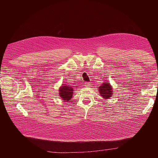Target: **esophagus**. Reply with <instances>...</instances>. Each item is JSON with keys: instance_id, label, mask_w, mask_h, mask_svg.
I'll return each instance as SVG.
<instances>
[{"instance_id": "34e87169", "label": "esophagus", "mask_w": 158, "mask_h": 158, "mask_svg": "<svg viewBox=\"0 0 158 158\" xmlns=\"http://www.w3.org/2000/svg\"><path fill=\"white\" fill-rule=\"evenodd\" d=\"M84 85L85 87H89L90 86V84L89 82H85Z\"/></svg>"}]
</instances>
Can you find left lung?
I'll return each mask as SVG.
<instances>
[{
  "label": "left lung",
  "instance_id": "8db88e82",
  "mask_svg": "<svg viewBox=\"0 0 158 158\" xmlns=\"http://www.w3.org/2000/svg\"><path fill=\"white\" fill-rule=\"evenodd\" d=\"M112 86L110 84V83L107 82H105L102 84V85L99 86V92L100 95H102L103 99H109L113 95V91Z\"/></svg>",
  "mask_w": 158,
  "mask_h": 158
}]
</instances>
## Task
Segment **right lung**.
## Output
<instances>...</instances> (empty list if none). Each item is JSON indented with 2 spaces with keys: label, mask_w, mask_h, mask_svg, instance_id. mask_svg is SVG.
<instances>
[{
  "label": "right lung",
  "mask_w": 158,
  "mask_h": 158,
  "mask_svg": "<svg viewBox=\"0 0 158 158\" xmlns=\"http://www.w3.org/2000/svg\"><path fill=\"white\" fill-rule=\"evenodd\" d=\"M74 91V88L73 87L70 86L69 85L64 84L59 88V96L63 100V101L68 102L70 101L72 97H73Z\"/></svg>",
  "instance_id": "right-lung-1"
}]
</instances>
